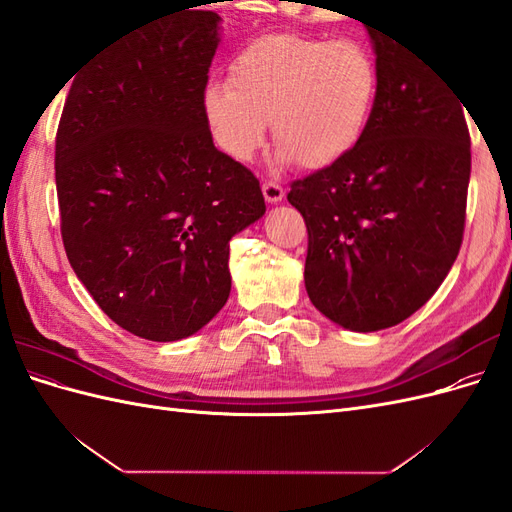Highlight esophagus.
Listing matches in <instances>:
<instances>
[{
	"label": "esophagus",
	"instance_id": "esophagus-1",
	"mask_svg": "<svg viewBox=\"0 0 512 512\" xmlns=\"http://www.w3.org/2000/svg\"><path fill=\"white\" fill-rule=\"evenodd\" d=\"M262 194H265L267 203L275 205V203H280V200L284 198V188L277 181L267 179V181H262Z\"/></svg>",
	"mask_w": 512,
	"mask_h": 512
}]
</instances>
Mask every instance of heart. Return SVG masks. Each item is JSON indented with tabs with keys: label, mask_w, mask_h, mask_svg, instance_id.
<instances>
[{
	"label": "heart",
	"mask_w": 512,
	"mask_h": 512,
	"mask_svg": "<svg viewBox=\"0 0 512 512\" xmlns=\"http://www.w3.org/2000/svg\"><path fill=\"white\" fill-rule=\"evenodd\" d=\"M378 91L380 70L363 42L267 34L232 55L228 85L205 87L203 115L232 160L254 158L269 121L282 156L318 170L363 141Z\"/></svg>",
	"instance_id": "1"
}]
</instances>
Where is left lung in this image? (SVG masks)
Returning <instances> with one entry per match:
<instances>
[{"mask_svg": "<svg viewBox=\"0 0 512 512\" xmlns=\"http://www.w3.org/2000/svg\"><path fill=\"white\" fill-rule=\"evenodd\" d=\"M367 32L380 91L363 141L288 192L307 226L309 299L361 333L395 327L444 282L466 228L472 160L463 100L408 44Z\"/></svg>", "mask_w": 512, "mask_h": 512, "instance_id": "1", "label": "left lung"}]
</instances>
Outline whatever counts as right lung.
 Returning <instances> with one entry per match:
<instances>
[{
    "label": "right lung",
    "instance_id": "right-lung-1",
    "mask_svg": "<svg viewBox=\"0 0 512 512\" xmlns=\"http://www.w3.org/2000/svg\"><path fill=\"white\" fill-rule=\"evenodd\" d=\"M218 23L194 6L108 44L76 72L55 136L70 265L108 318L151 342L220 312L228 241L267 209L203 115Z\"/></svg>",
    "mask_w": 512,
    "mask_h": 512
}]
</instances>
